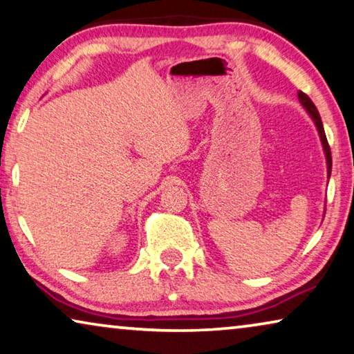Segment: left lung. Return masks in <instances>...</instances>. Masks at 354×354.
<instances>
[{
	"mask_svg": "<svg viewBox=\"0 0 354 354\" xmlns=\"http://www.w3.org/2000/svg\"><path fill=\"white\" fill-rule=\"evenodd\" d=\"M299 97V102L302 106L307 109V113L310 114V118L313 119V122L316 125V129H318V133H319V138H321V143H323V147H324V154H326V162H328V173L330 176V170H332V157H330V147H329V143H328V138H326V133H324V127H323V122H321V118H319V113L318 109H316V106L313 104L312 100L308 98V95H305L304 92H299L297 93Z\"/></svg>",
	"mask_w": 354,
	"mask_h": 354,
	"instance_id": "8db88e82",
	"label": "left lung"
}]
</instances>
